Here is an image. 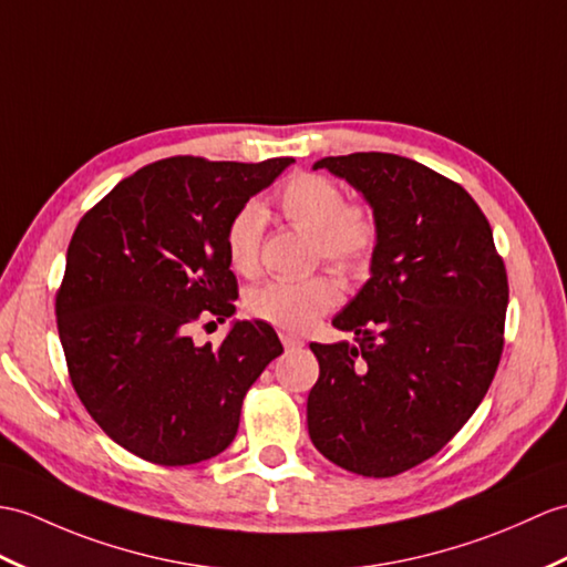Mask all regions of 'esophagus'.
Returning a JSON list of instances; mask_svg holds the SVG:
<instances>
[{
  "label": "esophagus",
  "mask_w": 567,
  "mask_h": 567,
  "mask_svg": "<svg viewBox=\"0 0 567 567\" xmlns=\"http://www.w3.org/2000/svg\"><path fill=\"white\" fill-rule=\"evenodd\" d=\"M280 340H282V346H285L287 350H292V348H301V346H305V340L297 338V336H289V333H282V336H280Z\"/></svg>",
  "instance_id": "34e87169"
}]
</instances>
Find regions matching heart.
<instances>
[{"label":"heart","mask_w":567,"mask_h":567,"mask_svg":"<svg viewBox=\"0 0 567 567\" xmlns=\"http://www.w3.org/2000/svg\"><path fill=\"white\" fill-rule=\"evenodd\" d=\"M278 209L289 227L309 234L311 260L358 278L370 270L379 246V219L364 200H346L333 178L299 171L278 193ZM262 231L260 207L248 203L224 231V251L234 272H258V246ZM340 289L328 275L307 280L268 282L246 299V311L285 333H307L323 313L338 307Z\"/></svg>","instance_id":"1"}]
</instances>
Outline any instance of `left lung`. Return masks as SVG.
Listing matches in <instances>:
<instances>
[{
	"mask_svg": "<svg viewBox=\"0 0 567 567\" xmlns=\"http://www.w3.org/2000/svg\"><path fill=\"white\" fill-rule=\"evenodd\" d=\"M374 207L372 278L333 326L354 346L311 343L309 437L328 462L367 478L423 464L464 427L505 346L507 270L476 200L399 154L326 156Z\"/></svg>",
	"mask_w": 567,
	"mask_h": 567,
	"instance_id": "obj_1",
	"label": "left lung"
}]
</instances>
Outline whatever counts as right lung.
<instances>
[{
    "label": "right lung",
    "instance_id": "add662e5",
    "mask_svg": "<svg viewBox=\"0 0 567 567\" xmlns=\"http://www.w3.org/2000/svg\"><path fill=\"white\" fill-rule=\"evenodd\" d=\"M292 162L171 156L76 224L55 297L64 360L89 415L144 462L188 466L227 450L246 391L282 352L266 321H236L217 348L195 346L190 328L236 311L224 231Z\"/></svg>",
    "mask_w": 567,
    "mask_h": 567
}]
</instances>
